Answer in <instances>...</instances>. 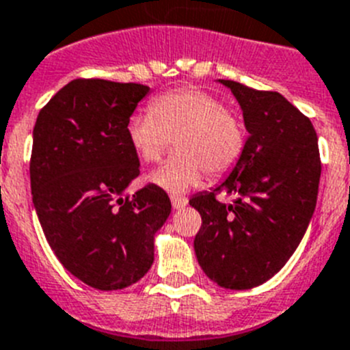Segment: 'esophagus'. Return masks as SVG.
<instances>
[{
  "mask_svg": "<svg viewBox=\"0 0 350 350\" xmlns=\"http://www.w3.org/2000/svg\"><path fill=\"white\" fill-rule=\"evenodd\" d=\"M171 204L174 209H183L185 206L188 204V200L185 197H179V196H172L171 197Z\"/></svg>",
  "mask_w": 350,
  "mask_h": 350,
  "instance_id": "esophagus-1",
  "label": "esophagus"
}]
</instances>
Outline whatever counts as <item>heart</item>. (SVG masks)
I'll list each match as a JSON object with an SVG mask.
<instances>
[{
  "label": "heart",
  "instance_id": "b5f03b06",
  "mask_svg": "<svg viewBox=\"0 0 350 350\" xmlns=\"http://www.w3.org/2000/svg\"><path fill=\"white\" fill-rule=\"evenodd\" d=\"M126 139L146 163L176 153L151 174L157 187L185 192L204 178L224 176L239 162L247 135L241 120L220 100L196 86H181L157 96L150 112H137L126 123Z\"/></svg>",
  "mask_w": 350,
  "mask_h": 350
}]
</instances>
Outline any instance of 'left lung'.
Wrapping results in <instances>:
<instances>
[{
  "label": "left lung",
  "instance_id": "1",
  "mask_svg": "<svg viewBox=\"0 0 350 350\" xmlns=\"http://www.w3.org/2000/svg\"><path fill=\"white\" fill-rule=\"evenodd\" d=\"M218 83L238 100L250 135L226 181L190 199L202 217L193 248L209 280L245 291L275 276L301 243L317 204L321 158L314 124L285 96ZM220 191L237 196L232 205L216 200Z\"/></svg>",
  "mask_w": 350,
  "mask_h": 350
}]
</instances>
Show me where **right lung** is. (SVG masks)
<instances>
[{
  "instance_id": "1",
  "label": "right lung",
  "mask_w": 350,
  "mask_h": 350,
  "mask_svg": "<svg viewBox=\"0 0 350 350\" xmlns=\"http://www.w3.org/2000/svg\"><path fill=\"white\" fill-rule=\"evenodd\" d=\"M150 88L75 79L40 111L29 163L36 215L49 245L75 278L98 291L135 284L154 259V234L171 215L157 185L133 196L139 157L126 123Z\"/></svg>"
}]
</instances>
